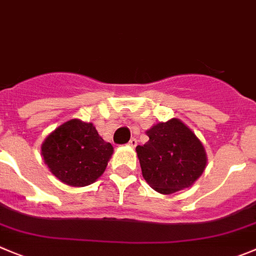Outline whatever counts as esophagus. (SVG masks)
I'll list each match as a JSON object with an SVG mask.
<instances>
[{
    "label": "esophagus",
    "instance_id": "obj_1",
    "mask_svg": "<svg viewBox=\"0 0 256 256\" xmlns=\"http://www.w3.org/2000/svg\"><path fill=\"white\" fill-rule=\"evenodd\" d=\"M128 145H130L131 148H135L136 145H138V140H136L135 138H132V139H130V142H128Z\"/></svg>",
    "mask_w": 256,
    "mask_h": 256
}]
</instances>
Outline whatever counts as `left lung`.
<instances>
[{
  "label": "left lung",
  "instance_id": "8db88e82",
  "mask_svg": "<svg viewBox=\"0 0 256 256\" xmlns=\"http://www.w3.org/2000/svg\"><path fill=\"white\" fill-rule=\"evenodd\" d=\"M149 142L138 145L142 176L156 192L170 194L190 187L202 176L207 156L202 142L178 118L146 131Z\"/></svg>",
  "mask_w": 256,
  "mask_h": 256
}]
</instances>
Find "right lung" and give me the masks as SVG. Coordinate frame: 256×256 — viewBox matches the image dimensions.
<instances>
[{
	"mask_svg": "<svg viewBox=\"0 0 256 256\" xmlns=\"http://www.w3.org/2000/svg\"><path fill=\"white\" fill-rule=\"evenodd\" d=\"M114 148L92 124L66 121L48 136L42 145L45 163L59 180L73 187L96 182L106 169Z\"/></svg>",
	"mask_w": 256,
	"mask_h": 256,
	"instance_id": "obj_1",
	"label": "right lung"
}]
</instances>
